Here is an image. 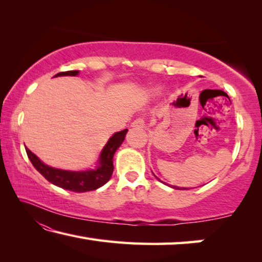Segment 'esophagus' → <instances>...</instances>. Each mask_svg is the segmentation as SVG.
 I'll return each mask as SVG.
<instances>
[{"mask_svg":"<svg viewBox=\"0 0 262 262\" xmlns=\"http://www.w3.org/2000/svg\"><path fill=\"white\" fill-rule=\"evenodd\" d=\"M144 125H145L144 118H137L136 120L133 121L132 127H135V128H143Z\"/></svg>","mask_w":262,"mask_h":262,"instance_id":"34e87169","label":"esophagus"}]
</instances>
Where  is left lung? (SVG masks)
Segmentation results:
<instances>
[{"instance_id": "1", "label": "left lung", "mask_w": 262, "mask_h": 262, "mask_svg": "<svg viewBox=\"0 0 262 262\" xmlns=\"http://www.w3.org/2000/svg\"><path fill=\"white\" fill-rule=\"evenodd\" d=\"M176 188V187H174ZM177 189H179V188H177ZM185 189H188V188H185Z\"/></svg>"}]
</instances>
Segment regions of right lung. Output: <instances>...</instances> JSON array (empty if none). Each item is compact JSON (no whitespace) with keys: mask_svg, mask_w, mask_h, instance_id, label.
<instances>
[{"mask_svg":"<svg viewBox=\"0 0 262 262\" xmlns=\"http://www.w3.org/2000/svg\"><path fill=\"white\" fill-rule=\"evenodd\" d=\"M78 70H69L56 74L55 76H76ZM128 129L115 133L108 140L99 157V166L97 170H90L84 172H73L54 168L43 164L35 155L25 148L28 157L39 173L46 178L53 185L59 186L63 189L72 190V192L83 193L89 190H95L101 187L110 180L113 173V156L117 149L120 147L125 140Z\"/></svg>","mask_w":262,"mask_h":262,"instance_id":"1","label":"right lung"}]
</instances>
